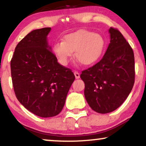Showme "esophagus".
<instances>
[{
  "label": "esophagus",
  "mask_w": 146,
  "mask_h": 146,
  "mask_svg": "<svg viewBox=\"0 0 146 146\" xmlns=\"http://www.w3.org/2000/svg\"><path fill=\"white\" fill-rule=\"evenodd\" d=\"M74 75H75L76 78V79L80 78V73L78 72L75 71V72H74Z\"/></svg>",
  "instance_id": "1"
}]
</instances>
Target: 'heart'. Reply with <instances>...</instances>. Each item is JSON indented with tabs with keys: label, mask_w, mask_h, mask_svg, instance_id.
I'll return each instance as SVG.
<instances>
[{
	"label": "heart",
	"mask_w": 146,
	"mask_h": 146,
	"mask_svg": "<svg viewBox=\"0 0 146 146\" xmlns=\"http://www.w3.org/2000/svg\"><path fill=\"white\" fill-rule=\"evenodd\" d=\"M106 48L104 38L99 33L80 30L64 36L63 41L56 42L53 52L59 62L66 65L72 56L84 66L95 64L102 56Z\"/></svg>",
	"instance_id": "b5f03b06"
}]
</instances>
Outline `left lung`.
I'll use <instances>...</instances> for the list:
<instances>
[{
	"label": "left lung",
	"instance_id": "left-lung-1",
	"mask_svg": "<svg viewBox=\"0 0 146 146\" xmlns=\"http://www.w3.org/2000/svg\"><path fill=\"white\" fill-rule=\"evenodd\" d=\"M110 42L104 56L83 70L84 96L93 110L100 113L114 111L131 92L135 81L133 50L118 30L110 27Z\"/></svg>",
	"mask_w": 146,
	"mask_h": 146
}]
</instances>
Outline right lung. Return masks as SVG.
Segmentation results:
<instances>
[{
    "label": "right lung",
    "instance_id": "1",
    "mask_svg": "<svg viewBox=\"0 0 146 146\" xmlns=\"http://www.w3.org/2000/svg\"><path fill=\"white\" fill-rule=\"evenodd\" d=\"M51 28L33 31L19 42L11 61L16 97L25 108L42 117L55 116L64 106L75 79L58 62L48 45Z\"/></svg>",
    "mask_w": 146,
    "mask_h": 146
}]
</instances>
